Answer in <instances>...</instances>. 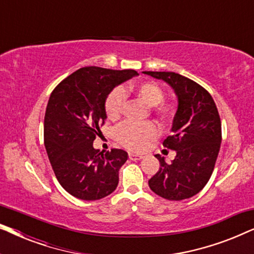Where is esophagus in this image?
Instances as JSON below:
<instances>
[{
    "label": "esophagus",
    "instance_id": "esophagus-1",
    "mask_svg": "<svg viewBox=\"0 0 254 254\" xmlns=\"http://www.w3.org/2000/svg\"><path fill=\"white\" fill-rule=\"evenodd\" d=\"M144 156L143 155H138V154H129V159H131V161H140V159L143 158Z\"/></svg>",
    "mask_w": 254,
    "mask_h": 254
}]
</instances>
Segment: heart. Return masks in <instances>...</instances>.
I'll return each instance as SVG.
<instances>
[{
	"label": "heart",
	"instance_id": "heart-1",
	"mask_svg": "<svg viewBox=\"0 0 254 254\" xmlns=\"http://www.w3.org/2000/svg\"><path fill=\"white\" fill-rule=\"evenodd\" d=\"M138 98L149 107H155V112L163 120L171 119L176 112L172 104L162 103L165 93L155 82L135 83L129 88ZM126 103V89L116 88L110 92L105 100V113L110 120L119 119ZM158 128L152 123L131 124L125 123L118 128L117 140L130 150H143L154 138L157 137Z\"/></svg>",
	"mask_w": 254,
	"mask_h": 254
}]
</instances>
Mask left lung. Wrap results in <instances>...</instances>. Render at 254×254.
<instances>
[{
	"instance_id": "8db88e82",
	"label": "left lung",
	"mask_w": 254,
	"mask_h": 254,
	"mask_svg": "<svg viewBox=\"0 0 254 254\" xmlns=\"http://www.w3.org/2000/svg\"><path fill=\"white\" fill-rule=\"evenodd\" d=\"M171 86L178 98L172 123V135L163 145L176 151L168 164L155 155L159 170L149 187L166 200L180 201L195 195L213 173L222 141L221 119L210 93L192 79L172 71H143Z\"/></svg>"
}]
</instances>
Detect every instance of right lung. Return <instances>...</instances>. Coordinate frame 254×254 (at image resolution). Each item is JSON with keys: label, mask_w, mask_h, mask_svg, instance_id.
I'll return each mask as SVG.
<instances>
[{"label": "right lung", "mask_w": 254, "mask_h": 254, "mask_svg": "<svg viewBox=\"0 0 254 254\" xmlns=\"http://www.w3.org/2000/svg\"><path fill=\"white\" fill-rule=\"evenodd\" d=\"M137 71L84 67L64 78L51 93L44 121L48 158L60 185L72 196L93 201L110 195L119 183L128 154L99 151L93 141L106 120L110 92Z\"/></svg>", "instance_id": "obj_1"}]
</instances>
